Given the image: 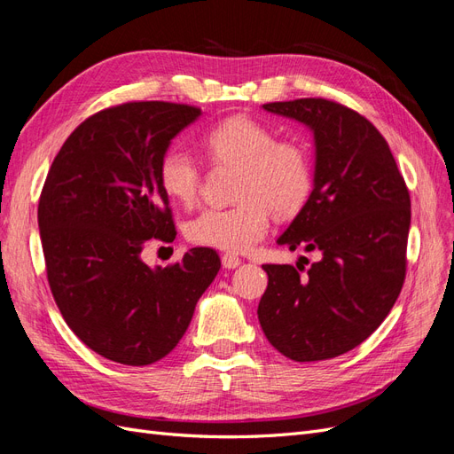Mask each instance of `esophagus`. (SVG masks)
Masks as SVG:
<instances>
[{"label": "esophagus", "instance_id": "obj_1", "mask_svg": "<svg viewBox=\"0 0 454 454\" xmlns=\"http://www.w3.org/2000/svg\"><path fill=\"white\" fill-rule=\"evenodd\" d=\"M222 265L225 269H235L240 265V257L235 255V254H223L222 255Z\"/></svg>", "mask_w": 454, "mask_h": 454}]
</instances>
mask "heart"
Returning a JSON list of instances; mask_svg holds the SVG:
<instances>
[{
    "label": "heart",
    "mask_w": 454,
    "mask_h": 454,
    "mask_svg": "<svg viewBox=\"0 0 454 454\" xmlns=\"http://www.w3.org/2000/svg\"><path fill=\"white\" fill-rule=\"evenodd\" d=\"M204 155L214 167L237 168L229 208H206L185 227L187 239L223 252H246L269 231L270 210L292 215L312 189V160L297 138H274L265 122L231 115L202 134ZM202 168L184 147H170L159 162V184L172 202L191 206L200 191Z\"/></svg>",
    "instance_id": "b5f03b06"
}]
</instances>
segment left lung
<instances>
[{
	"instance_id": "8db88e82",
	"label": "left lung",
	"mask_w": 454,
	"mask_h": 454,
	"mask_svg": "<svg viewBox=\"0 0 454 454\" xmlns=\"http://www.w3.org/2000/svg\"><path fill=\"white\" fill-rule=\"evenodd\" d=\"M314 132V189L278 244L320 250L309 269L263 265L257 318L270 345L295 362L345 354L375 332L407 270L411 197L382 134L327 98L263 104Z\"/></svg>"
}]
</instances>
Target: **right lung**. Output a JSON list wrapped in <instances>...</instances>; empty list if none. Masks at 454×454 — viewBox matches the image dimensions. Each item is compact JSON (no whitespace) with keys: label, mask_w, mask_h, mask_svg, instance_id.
<instances>
[{"label":"right lung","mask_w":454,"mask_h":454,"mask_svg":"<svg viewBox=\"0 0 454 454\" xmlns=\"http://www.w3.org/2000/svg\"><path fill=\"white\" fill-rule=\"evenodd\" d=\"M200 107L125 102L90 115L54 157L37 206L47 280L62 318L85 345L125 365H149L180 342L222 267L212 248L151 269V239L176 227L159 162Z\"/></svg>","instance_id":"add662e5"}]
</instances>
